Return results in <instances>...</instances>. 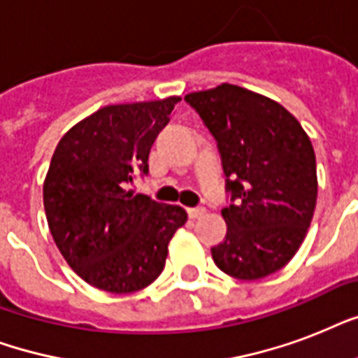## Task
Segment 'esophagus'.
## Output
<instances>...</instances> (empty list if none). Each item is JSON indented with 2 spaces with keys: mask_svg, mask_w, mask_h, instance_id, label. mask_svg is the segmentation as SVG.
Listing matches in <instances>:
<instances>
[{
  "mask_svg": "<svg viewBox=\"0 0 358 358\" xmlns=\"http://www.w3.org/2000/svg\"><path fill=\"white\" fill-rule=\"evenodd\" d=\"M204 212H206V210H204V208H202V206L189 208V210H187V213H189V217H191V219L202 217V215H204Z\"/></svg>",
  "mask_w": 358,
  "mask_h": 358,
  "instance_id": "1",
  "label": "esophagus"
}]
</instances>
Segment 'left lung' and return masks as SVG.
<instances>
[{"label":"left lung","instance_id":"left-lung-1","mask_svg":"<svg viewBox=\"0 0 358 358\" xmlns=\"http://www.w3.org/2000/svg\"><path fill=\"white\" fill-rule=\"evenodd\" d=\"M217 143L230 204L227 238L212 247L215 266L256 280L288 264L310 227L317 196L314 148L294 115L241 87L184 98Z\"/></svg>","mask_w":358,"mask_h":358}]
</instances>
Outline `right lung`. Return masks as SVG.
Listing matches in <instances>:
<instances>
[{"instance_id": "add662e5", "label": "right lung", "mask_w": 358, "mask_h": 358, "mask_svg": "<svg viewBox=\"0 0 358 358\" xmlns=\"http://www.w3.org/2000/svg\"><path fill=\"white\" fill-rule=\"evenodd\" d=\"M178 102L102 108L53 152L44 182L48 227L69 266L94 288H146L162 275L169 241L187 221L182 206L124 189L135 174H148L152 145Z\"/></svg>"}]
</instances>
